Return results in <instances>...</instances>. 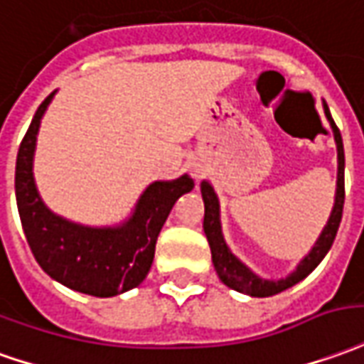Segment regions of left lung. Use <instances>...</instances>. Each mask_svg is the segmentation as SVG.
Returning <instances> with one entry per match:
<instances>
[{
	"label": "left lung",
	"instance_id": "obj_1",
	"mask_svg": "<svg viewBox=\"0 0 364 364\" xmlns=\"http://www.w3.org/2000/svg\"><path fill=\"white\" fill-rule=\"evenodd\" d=\"M323 112L325 118H327V122H329V126L333 129V138H335V146H337V187H335V203H333L331 215L327 218V225L323 226V230H321L319 238L311 246V250L299 260L296 270L289 272L286 278H262L256 272L250 270L238 256L232 254V250L226 244L225 235H223L220 200H218L217 193H215L213 185L207 179L200 181V195H203V203H205L203 228H205L208 246H210L215 270H217L220 282L230 289H236L240 294H246V296L252 297L276 296L279 291L291 288V286H296L297 282L307 278L319 266V262L323 260L325 254L329 252V248H331L333 240L337 236V230H339L343 217V203H345V149H343L341 132L335 126V122L331 118V112H329L325 102Z\"/></svg>",
	"mask_w": 364,
	"mask_h": 364
}]
</instances>
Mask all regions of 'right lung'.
Wrapping results in <instances>:
<instances>
[{
	"label": "right lung",
	"mask_w": 364,
	"mask_h": 364,
	"mask_svg": "<svg viewBox=\"0 0 364 364\" xmlns=\"http://www.w3.org/2000/svg\"><path fill=\"white\" fill-rule=\"evenodd\" d=\"M55 94L57 90L37 108L17 154L15 199L23 232L35 260L58 284L88 296H120L146 279L161 226L177 199L193 191L195 181L185 173L171 181L149 183L120 225L88 226L53 213L41 199L33 159L41 120Z\"/></svg>",
	"instance_id": "add662e5"
}]
</instances>
